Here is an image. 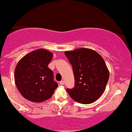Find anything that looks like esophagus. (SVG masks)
<instances>
[{"label": "esophagus", "instance_id": "34e87169", "mask_svg": "<svg viewBox=\"0 0 132 132\" xmlns=\"http://www.w3.org/2000/svg\"><path fill=\"white\" fill-rule=\"evenodd\" d=\"M60 85H64V81H60Z\"/></svg>", "mask_w": 132, "mask_h": 132}]
</instances>
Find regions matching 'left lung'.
<instances>
[{
  "mask_svg": "<svg viewBox=\"0 0 132 132\" xmlns=\"http://www.w3.org/2000/svg\"><path fill=\"white\" fill-rule=\"evenodd\" d=\"M72 64L75 87L67 89L73 100L79 103L91 104L96 101L105 90L109 72L103 58L88 48H80L65 52Z\"/></svg>",
  "mask_w": 132,
  "mask_h": 132,
  "instance_id": "8db88e82",
  "label": "left lung"
}]
</instances>
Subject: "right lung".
I'll use <instances>...</instances> for the list:
<instances>
[{
    "mask_svg": "<svg viewBox=\"0 0 132 132\" xmlns=\"http://www.w3.org/2000/svg\"><path fill=\"white\" fill-rule=\"evenodd\" d=\"M53 54L39 49L22 57L15 70L16 88L23 97L35 103L51 98L58 84L54 81L53 72L48 67Z\"/></svg>",
    "mask_w": 132,
    "mask_h": 132,
    "instance_id": "obj_1",
    "label": "right lung"
}]
</instances>
